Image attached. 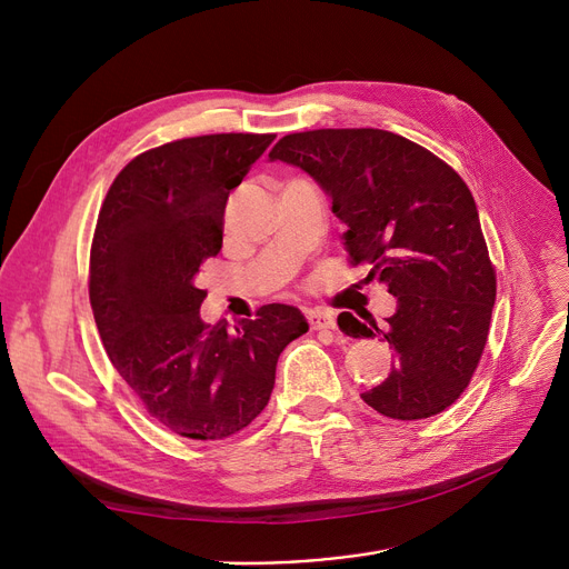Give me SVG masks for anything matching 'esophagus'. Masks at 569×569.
<instances>
[{"instance_id": "esophagus-1", "label": "esophagus", "mask_w": 569, "mask_h": 569, "mask_svg": "<svg viewBox=\"0 0 569 569\" xmlns=\"http://www.w3.org/2000/svg\"><path fill=\"white\" fill-rule=\"evenodd\" d=\"M307 320L311 325V330H335V316L330 311H320V309H313L307 313Z\"/></svg>"}]
</instances>
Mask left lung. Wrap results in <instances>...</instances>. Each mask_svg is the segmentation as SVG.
<instances>
[{
	"mask_svg": "<svg viewBox=\"0 0 569 569\" xmlns=\"http://www.w3.org/2000/svg\"><path fill=\"white\" fill-rule=\"evenodd\" d=\"M269 161L316 179L348 228L350 262L397 297L382 330L346 316V335L382 337L397 355L362 399L392 420L452 406L480 365L496 302V269L463 179L422 144L380 129L290 133Z\"/></svg>",
	"mask_w": 569,
	"mask_h": 569,
	"instance_id": "left-lung-1",
	"label": "left lung"
}]
</instances>
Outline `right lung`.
Listing matches in <instances>:
<instances>
[{
	"instance_id": "obj_1",
	"label": "right lung",
	"mask_w": 569,
	"mask_h": 569,
	"mask_svg": "<svg viewBox=\"0 0 569 569\" xmlns=\"http://www.w3.org/2000/svg\"><path fill=\"white\" fill-rule=\"evenodd\" d=\"M272 133H214L136 157L101 204L89 302L117 373L168 431L223 440L274 390L283 348L309 330L302 311L267 305L256 320L200 318V264L221 251L226 202Z\"/></svg>"
}]
</instances>
